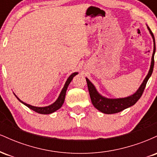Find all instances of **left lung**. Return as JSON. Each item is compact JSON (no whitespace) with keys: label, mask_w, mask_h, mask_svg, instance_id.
<instances>
[{"label":"left lung","mask_w":157,"mask_h":157,"mask_svg":"<svg viewBox=\"0 0 157 157\" xmlns=\"http://www.w3.org/2000/svg\"><path fill=\"white\" fill-rule=\"evenodd\" d=\"M147 29H148L149 32H150L151 37H152L153 41H154V51H153L152 57H151V66L148 73H147L145 78L144 79L143 82H142V84L140 85L139 89L136 90V92L133 94L131 96L122 97V98H107V97H103L102 95L100 94L97 91V89L95 88V86H94L92 82H91L87 77H86L91 102H92L93 105L94 106L98 111H101L102 113H106V114H111V113H116L120 112V111H123L124 109H128V108L134 105V104L138 101L139 99L141 97L142 93H143L144 91V89H145V86H146L147 80L150 78L151 75H152L153 70H154V55L155 52H156V45H155V39L154 34L152 33L150 28L147 26Z\"/></svg>","instance_id":"1"}]
</instances>
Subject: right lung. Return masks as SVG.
<instances>
[{
	"label": "right lung",
	"instance_id": "1",
	"mask_svg": "<svg viewBox=\"0 0 157 157\" xmlns=\"http://www.w3.org/2000/svg\"><path fill=\"white\" fill-rule=\"evenodd\" d=\"M77 74H78L77 72H75V73L71 74V75L68 77L67 80L66 81V83H65L63 88V89H62V91H61L60 95H59L58 98L57 99V100H56L55 102H53V103L51 104V105H49L48 106H45V107H37V106L31 105H29V104H27V103H26V102H23L22 100H20L18 97L16 96L15 94H15V96L17 97V100H18L21 102H22L23 105H25L28 108H29L30 109L33 110V111H35V112H37L38 113H42V114H49V113H52L55 112V111H57V110L62 107L63 104V102H64L66 90H67L68 85H69L70 82H71V80H72V79L74 78V77L76 76Z\"/></svg>",
	"mask_w": 157,
	"mask_h": 157
}]
</instances>
